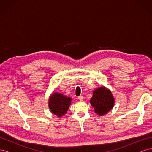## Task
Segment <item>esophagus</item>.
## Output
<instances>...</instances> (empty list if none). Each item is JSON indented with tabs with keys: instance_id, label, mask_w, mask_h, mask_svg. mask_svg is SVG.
<instances>
[{
	"instance_id": "esophagus-1",
	"label": "esophagus",
	"mask_w": 152,
	"mask_h": 152,
	"mask_svg": "<svg viewBox=\"0 0 152 152\" xmlns=\"http://www.w3.org/2000/svg\"><path fill=\"white\" fill-rule=\"evenodd\" d=\"M78 99H79L80 101H83L84 100V97H83V96H79V97H78Z\"/></svg>"
}]
</instances>
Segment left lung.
<instances>
[{
  "mask_svg": "<svg viewBox=\"0 0 152 152\" xmlns=\"http://www.w3.org/2000/svg\"><path fill=\"white\" fill-rule=\"evenodd\" d=\"M89 102L94 107V112L99 116H103L113 108L115 99L111 91L104 86H101L93 91Z\"/></svg>",
  "mask_w": 152,
  "mask_h": 152,
  "instance_id": "1",
  "label": "left lung"
}]
</instances>
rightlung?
Here are the masks:
<instances>
[{"label": "right lung", "instance_id": "obj_1", "mask_svg": "<svg viewBox=\"0 0 152 152\" xmlns=\"http://www.w3.org/2000/svg\"><path fill=\"white\" fill-rule=\"evenodd\" d=\"M72 98L58 92H53L49 98V108L54 115L61 117L66 114L71 104Z\"/></svg>", "mask_w": 152, "mask_h": 152}]
</instances>
